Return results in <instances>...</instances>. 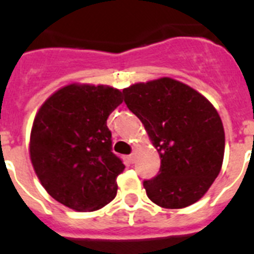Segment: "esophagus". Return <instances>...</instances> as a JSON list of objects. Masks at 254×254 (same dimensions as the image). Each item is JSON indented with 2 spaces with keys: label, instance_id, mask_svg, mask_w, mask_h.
Instances as JSON below:
<instances>
[{
  "label": "esophagus",
  "instance_id": "esophagus-1",
  "mask_svg": "<svg viewBox=\"0 0 254 254\" xmlns=\"http://www.w3.org/2000/svg\"><path fill=\"white\" fill-rule=\"evenodd\" d=\"M133 158H135V153L129 154V159H131V160H133Z\"/></svg>",
  "mask_w": 254,
  "mask_h": 254
}]
</instances>
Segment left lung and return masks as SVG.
<instances>
[{
  "label": "left lung",
  "mask_w": 254,
  "mask_h": 254,
  "mask_svg": "<svg viewBox=\"0 0 254 254\" xmlns=\"http://www.w3.org/2000/svg\"><path fill=\"white\" fill-rule=\"evenodd\" d=\"M123 95L160 157L159 173L144 181L149 199L170 209L194 204L222 167L225 131L217 110L198 91L168 77L132 84Z\"/></svg>",
  "instance_id": "8db88e82"
}]
</instances>
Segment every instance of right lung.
<instances>
[{
    "label": "right lung",
    "instance_id": "obj_1",
    "mask_svg": "<svg viewBox=\"0 0 254 254\" xmlns=\"http://www.w3.org/2000/svg\"><path fill=\"white\" fill-rule=\"evenodd\" d=\"M122 101V92L110 86L71 83L36 114L30 160L43 188L65 207L92 212L116 198L125 164L112 151L106 119Z\"/></svg>",
    "mask_w": 254,
    "mask_h": 254
}]
</instances>
